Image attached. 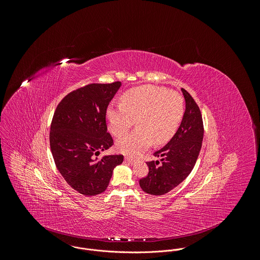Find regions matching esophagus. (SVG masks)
Returning <instances> with one entry per match:
<instances>
[{"instance_id":"esophagus-1","label":"esophagus","mask_w":260,"mask_h":260,"mask_svg":"<svg viewBox=\"0 0 260 260\" xmlns=\"http://www.w3.org/2000/svg\"><path fill=\"white\" fill-rule=\"evenodd\" d=\"M125 161H127L129 165H134L136 161H135V159H133V158H130V157H125Z\"/></svg>"}]
</instances>
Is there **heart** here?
Segmentation results:
<instances>
[{
    "instance_id": "heart-1",
    "label": "heart",
    "mask_w": 260,
    "mask_h": 260,
    "mask_svg": "<svg viewBox=\"0 0 260 260\" xmlns=\"http://www.w3.org/2000/svg\"><path fill=\"white\" fill-rule=\"evenodd\" d=\"M122 104L107 108L109 129L115 136H122L134 124L137 128L117 140L120 152L137 156L152 141L167 142L178 129L183 115L184 102L176 91L154 85L131 88L121 96Z\"/></svg>"
}]
</instances>
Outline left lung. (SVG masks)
Listing matches in <instances>:
<instances>
[{
    "label": "left lung",
    "instance_id": "1",
    "mask_svg": "<svg viewBox=\"0 0 260 260\" xmlns=\"http://www.w3.org/2000/svg\"><path fill=\"white\" fill-rule=\"evenodd\" d=\"M185 113L172 139L153 153L159 160L147 162L148 175L139 180L141 189L151 195H162L181 184L193 170L203 139L200 110L193 98L181 88Z\"/></svg>",
    "mask_w": 260,
    "mask_h": 260
}]
</instances>
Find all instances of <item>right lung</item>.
Segmentation results:
<instances>
[{"label": "right lung", "instance_id": "1", "mask_svg": "<svg viewBox=\"0 0 260 260\" xmlns=\"http://www.w3.org/2000/svg\"><path fill=\"white\" fill-rule=\"evenodd\" d=\"M121 82L92 83L67 94L58 105L50 133L52 154L65 181L80 194L103 193L123 155L95 157L109 149L113 138L108 133L106 112Z\"/></svg>", "mask_w": 260, "mask_h": 260}]
</instances>
